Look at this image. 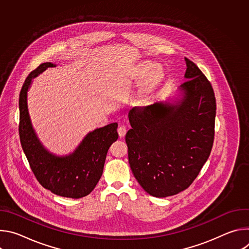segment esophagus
Here are the masks:
<instances>
[{
  "mask_svg": "<svg viewBox=\"0 0 249 249\" xmlns=\"http://www.w3.org/2000/svg\"><path fill=\"white\" fill-rule=\"evenodd\" d=\"M117 131H118V134H119L120 137H124L126 135V133H127V128L125 126L121 125V126L118 127Z\"/></svg>",
  "mask_w": 249,
  "mask_h": 249,
  "instance_id": "34e87169",
  "label": "esophagus"
}]
</instances>
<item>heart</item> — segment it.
<instances>
[{
  "instance_id": "obj_1",
  "label": "heart",
  "mask_w": 249,
  "mask_h": 249,
  "mask_svg": "<svg viewBox=\"0 0 249 249\" xmlns=\"http://www.w3.org/2000/svg\"><path fill=\"white\" fill-rule=\"evenodd\" d=\"M154 77H155V75H154V74H153V75H152V78H154Z\"/></svg>"
}]
</instances>
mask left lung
<instances>
[{"label": "left lung", "instance_id": "8db88e82", "mask_svg": "<svg viewBox=\"0 0 249 249\" xmlns=\"http://www.w3.org/2000/svg\"><path fill=\"white\" fill-rule=\"evenodd\" d=\"M183 97L172 104L157 102L129 111L125 141L135 178L154 197L188 188L207 161L214 143L216 97L195 63L185 58Z\"/></svg>", "mask_w": 249, "mask_h": 249}]
</instances>
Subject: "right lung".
<instances>
[{
  "instance_id": "add662e5",
  "label": "right lung",
  "mask_w": 249,
  "mask_h": 249,
  "mask_svg": "<svg viewBox=\"0 0 249 249\" xmlns=\"http://www.w3.org/2000/svg\"><path fill=\"white\" fill-rule=\"evenodd\" d=\"M55 67L47 62L39 65L25 79L19 93L20 144L33 174L38 182L52 193L79 199L89 195L102 175L108 149L118 139L117 123H111L89 132L73 154L57 157L40 143L31 125L27 109V90L33 78L47 68Z\"/></svg>"
}]
</instances>
